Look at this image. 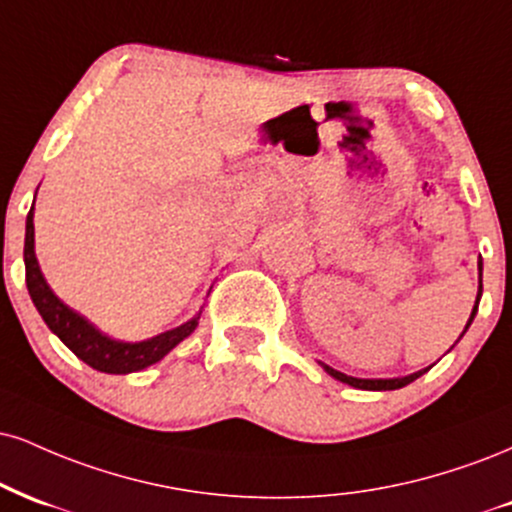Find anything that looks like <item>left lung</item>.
I'll use <instances>...</instances> for the list:
<instances>
[{
	"label": "left lung",
	"instance_id": "left-lung-1",
	"mask_svg": "<svg viewBox=\"0 0 512 512\" xmlns=\"http://www.w3.org/2000/svg\"><path fill=\"white\" fill-rule=\"evenodd\" d=\"M479 298H482V257H479V291H477V300H474L472 315H470V319H467L465 331L470 329L472 319H474V315H477ZM465 331H463V334H465ZM463 334H460V338H463ZM322 367H324V372L331 374V377H334V379L343 381V384H348V386H355V389H362V391H396V389H403V386L412 384V381L420 379L424 372H429V369H432V367H427V369H420V372H415V374H408V377H396V379H357V377H348V374L338 372V369H334V367L324 365V362H322Z\"/></svg>",
	"mask_w": 512,
	"mask_h": 512
}]
</instances>
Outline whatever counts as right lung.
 Instances as JSON below:
<instances>
[{
    "mask_svg": "<svg viewBox=\"0 0 512 512\" xmlns=\"http://www.w3.org/2000/svg\"><path fill=\"white\" fill-rule=\"evenodd\" d=\"M33 209L35 207H30L28 219H26V245H23L26 286H28L30 300H33V305L38 307L40 317L45 319L49 331L57 334L61 338V343H64L73 355L80 357L85 365H90L92 369H97V372H104V374L140 372V369L155 365V362L162 360V357L169 353V350H174L183 338L193 334L202 310L197 312L193 319H188L186 324L176 326V329L147 338V341L126 343L102 334L100 329H95V324H90L83 315H78V312L71 310L69 305L61 303L57 295H54L52 288L47 286L45 276L40 272L38 257H35Z\"/></svg>",
    "mask_w": 512,
    "mask_h": 512,
    "instance_id": "add662e5",
    "label": "right lung"
}]
</instances>
